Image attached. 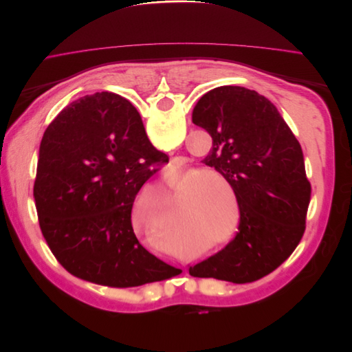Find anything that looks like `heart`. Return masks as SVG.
Returning <instances> with one entry per match:
<instances>
[{
  "label": "heart",
  "mask_w": 352,
  "mask_h": 352,
  "mask_svg": "<svg viewBox=\"0 0 352 352\" xmlns=\"http://www.w3.org/2000/svg\"><path fill=\"white\" fill-rule=\"evenodd\" d=\"M232 189L229 180L219 172H206L192 170L184 176L173 180L172 188L176 192H184V212L180 223L182 229L199 232L208 241H214L225 235L229 226L228 217V190L221 182ZM235 239V235L219 243L226 247Z\"/></svg>",
  "instance_id": "1"
}]
</instances>
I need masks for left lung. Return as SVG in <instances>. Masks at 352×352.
<instances>
[{
    "label": "left lung",
    "mask_w": 352,
    "mask_h": 352,
    "mask_svg": "<svg viewBox=\"0 0 352 352\" xmlns=\"http://www.w3.org/2000/svg\"><path fill=\"white\" fill-rule=\"evenodd\" d=\"M192 122L212 138L204 163L229 180L241 221L232 243L189 267V274L258 280L278 269L304 235L311 185L301 145L272 101L243 87L202 95Z\"/></svg>",
    "instance_id": "obj_1"
}]
</instances>
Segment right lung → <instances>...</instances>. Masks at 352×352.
Segmentation results:
<instances>
[{
  "instance_id": "add662e5",
  "label": "right lung",
  "mask_w": 352,
  "mask_h": 352,
  "mask_svg": "<svg viewBox=\"0 0 352 352\" xmlns=\"http://www.w3.org/2000/svg\"><path fill=\"white\" fill-rule=\"evenodd\" d=\"M166 163L120 95H87L58 113L39 145L34 197L42 235L63 267L110 287L182 273L148 252L132 228L136 194Z\"/></svg>"
}]
</instances>
